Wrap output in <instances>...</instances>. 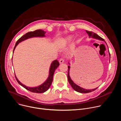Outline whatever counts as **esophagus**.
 <instances>
[{"label":"esophagus","mask_w":121,"mask_h":121,"mask_svg":"<svg viewBox=\"0 0 121 121\" xmlns=\"http://www.w3.org/2000/svg\"><path fill=\"white\" fill-rule=\"evenodd\" d=\"M64 60L63 58H61L60 59V60H59V63H60V64H62V63H64Z\"/></svg>","instance_id":"1"}]
</instances>
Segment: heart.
Returning <instances> with one entry per match:
<instances>
[{
    "instance_id": "obj_1",
    "label": "heart",
    "mask_w": 121,
    "mask_h": 121,
    "mask_svg": "<svg viewBox=\"0 0 121 121\" xmlns=\"http://www.w3.org/2000/svg\"><path fill=\"white\" fill-rule=\"evenodd\" d=\"M72 39H73V37L69 36L65 39V42H69L71 41L72 40Z\"/></svg>"
}]
</instances>
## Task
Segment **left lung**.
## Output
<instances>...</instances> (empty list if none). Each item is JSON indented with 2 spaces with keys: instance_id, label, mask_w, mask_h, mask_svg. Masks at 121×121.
Wrapping results in <instances>:
<instances>
[{
  "instance_id": "1",
  "label": "left lung",
  "mask_w": 121,
  "mask_h": 121,
  "mask_svg": "<svg viewBox=\"0 0 121 121\" xmlns=\"http://www.w3.org/2000/svg\"><path fill=\"white\" fill-rule=\"evenodd\" d=\"M86 32L89 34V36H90V37H91L92 38H95L99 40H102L104 41V40L103 39V38H102L101 37H100L98 35H97V34H96L95 33L93 32H91V31H88L87 30H86ZM109 55H110V54L109 52ZM69 69H70V66H68V73H67V78H68V80L69 83H70V85L71 86V87H72V88L76 91L80 92V93H89L91 92H92L95 90H96L98 88L94 89H92V90H86L84 89L83 88H81L79 86H78L77 85H76L75 83H74V82L72 80V79H71L70 76H69Z\"/></svg>"
}]
</instances>
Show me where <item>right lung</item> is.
<instances>
[{"label": "right lung", "mask_w": 121, "mask_h": 121, "mask_svg": "<svg viewBox=\"0 0 121 121\" xmlns=\"http://www.w3.org/2000/svg\"><path fill=\"white\" fill-rule=\"evenodd\" d=\"M45 33H46V31H44V30H34L33 31H30L27 32V33L24 34L23 36L21 37L18 41H17V42L15 44V47L14 48L13 52H14V51L16 46L19 44V43L21 42L22 41H23L27 39L31 38V37H44ZM59 63L57 60H54L52 62L50 67L49 75L47 79L43 84H42L40 86H38V87H37L30 88V87H26V86H25L24 85L22 84L21 82H20V81H19L18 78H17L16 75H15V78L17 82H18V83L20 85H21L23 88L28 90L29 91L32 92L37 93H43L46 91H47L51 86V84L52 83L53 80V76H54V72L56 69L57 68V67L59 66Z\"/></svg>", "instance_id": "1"}]
</instances>
